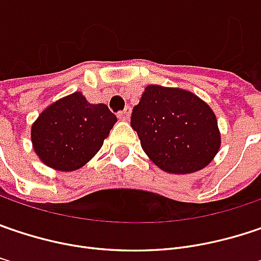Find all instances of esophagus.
Returning <instances> with one entry per match:
<instances>
[{
	"instance_id": "1",
	"label": "esophagus",
	"mask_w": 261,
	"mask_h": 261,
	"mask_svg": "<svg viewBox=\"0 0 261 261\" xmlns=\"http://www.w3.org/2000/svg\"><path fill=\"white\" fill-rule=\"evenodd\" d=\"M130 108H125V111H122V112L118 114V119H119V121H128V119H130Z\"/></svg>"
}]
</instances>
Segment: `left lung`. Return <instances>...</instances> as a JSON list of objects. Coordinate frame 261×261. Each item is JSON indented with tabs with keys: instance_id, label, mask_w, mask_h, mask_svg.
<instances>
[{
	"instance_id": "obj_1",
	"label": "left lung",
	"mask_w": 261,
	"mask_h": 261,
	"mask_svg": "<svg viewBox=\"0 0 261 261\" xmlns=\"http://www.w3.org/2000/svg\"><path fill=\"white\" fill-rule=\"evenodd\" d=\"M131 127L149 160L171 174L205 168L222 145L213 109L192 91L177 87L147 85L133 109Z\"/></svg>"
}]
</instances>
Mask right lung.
Wrapping results in <instances>:
<instances>
[{"instance_id":"obj_1","label":"right lung","mask_w":261,"mask_h":261,"mask_svg":"<svg viewBox=\"0 0 261 261\" xmlns=\"http://www.w3.org/2000/svg\"><path fill=\"white\" fill-rule=\"evenodd\" d=\"M115 122L106 105H93L75 91L39 114L31 127L32 147L47 167L75 171L99 152Z\"/></svg>"}]
</instances>
